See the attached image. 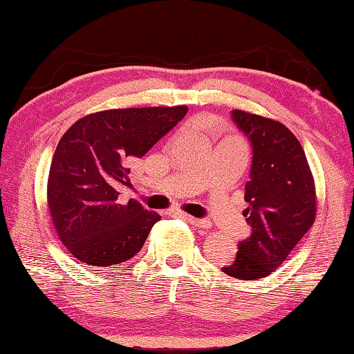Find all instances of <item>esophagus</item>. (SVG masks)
Returning a JSON list of instances; mask_svg holds the SVG:
<instances>
[{"label": "esophagus", "mask_w": 354, "mask_h": 354, "mask_svg": "<svg viewBox=\"0 0 354 354\" xmlns=\"http://www.w3.org/2000/svg\"><path fill=\"white\" fill-rule=\"evenodd\" d=\"M184 220H187L190 225H194L195 227H198V230H209L211 227V223H209L207 220H201V218H195V217H190V215H183Z\"/></svg>", "instance_id": "obj_1"}]
</instances>
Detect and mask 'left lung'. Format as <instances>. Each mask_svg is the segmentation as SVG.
I'll return each instance as SVG.
<instances>
[{"label":"left lung","mask_w":354,"mask_h":354,"mask_svg":"<svg viewBox=\"0 0 354 354\" xmlns=\"http://www.w3.org/2000/svg\"><path fill=\"white\" fill-rule=\"evenodd\" d=\"M253 147L243 211L251 234L239 243L236 261L221 268L231 278L254 281L278 270L317 215L315 181L301 143L277 120L232 111Z\"/></svg>","instance_id":"obj_1"}]
</instances>
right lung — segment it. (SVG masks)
I'll return each instance as SVG.
<instances>
[{
    "instance_id": "right-lung-1",
    "label": "right lung",
    "mask_w": 354,
    "mask_h": 354,
    "mask_svg": "<svg viewBox=\"0 0 354 354\" xmlns=\"http://www.w3.org/2000/svg\"><path fill=\"white\" fill-rule=\"evenodd\" d=\"M187 106L107 109L77 120L59 140L46 200L59 239L84 266L113 270L142 250L158 212L118 201L129 165L187 113Z\"/></svg>"
}]
</instances>
